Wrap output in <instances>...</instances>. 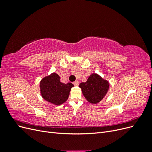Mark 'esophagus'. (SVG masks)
Returning <instances> with one entry per match:
<instances>
[{
  "label": "esophagus",
  "instance_id": "1",
  "mask_svg": "<svg viewBox=\"0 0 152 152\" xmlns=\"http://www.w3.org/2000/svg\"><path fill=\"white\" fill-rule=\"evenodd\" d=\"M73 84H74V86H78L79 85V82L78 80H75V82H73Z\"/></svg>",
  "mask_w": 152,
  "mask_h": 152
}]
</instances>
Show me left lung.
<instances>
[{
    "label": "left lung",
    "instance_id": "1",
    "mask_svg": "<svg viewBox=\"0 0 152 152\" xmlns=\"http://www.w3.org/2000/svg\"><path fill=\"white\" fill-rule=\"evenodd\" d=\"M109 86L108 81L97 73H92L86 82L79 85L85 98L92 104H97L104 98Z\"/></svg>",
    "mask_w": 152,
    "mask_h": 152
}]
</instances>
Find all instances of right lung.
I'll list each match as a JSON object with an SVG mask.
<instances>
[{"label":"right lung","mask_w":152,"mask_h":152,"mask_svg":"<svg viewBox=\"0 0 152 152\" xmlns=\"http://www.w3.org/2000/svg\"><path fill=\"white\" fill-rule=\"evenodd\" d=\"M73 84L70 82L64 84L60 81V77L53 73L45 77L40 82V94L47 102L55 105H60L68 99Z\"/></svg>","instance_id":"add662e5"}]
</instances>
